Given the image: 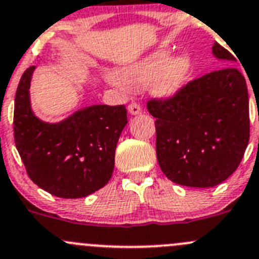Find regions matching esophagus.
Listing matches in <instances>:
<instances>
[{
	"label": "esophagus",
	"instance_id": "esophagus-1",
	"mask_svg": "<svg viewBox=\"0 0 259 259\" xmlns=\"http://www.w3.org/2000/svg\"><path fill=\"white\" fill-rule=\"evenodd\" d=\"M127 110H129V113L132 114V115H138V114H141V111H143L138 103H132V104H129Z\"/></svg>",
	"mask_w": 259,
	"mask_h": 259
}]
</instances>
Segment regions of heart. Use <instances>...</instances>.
Returning a JSON list of instances; mask_svg holds the SVG:
<instances>
[{"mask_svg": "<svg viewBox=\"0 0 259 259\" xmlns=\"http://www.w3.org/2000/svg\"><path fill=\"white\" fill-rule=\"evenodd\" d=\"M191 69L192 58L189 53H180L170 58V52L162 50L119 68L116 75L107 73L105 80L129 91H140L151 84L155 95L172 99L185 88Z\"/></svg>", "mask_w": 259, "mask_h": 259, "instance_id": "b5f03b06", "label": "heart"}]
</instances>
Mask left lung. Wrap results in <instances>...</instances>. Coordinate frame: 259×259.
I'll list each match as a JSON object with an SVG mask.
<instances>
[{
    "label": "left lung",
    "mask_w": 259,
    "mask_h": 259,
    "mask_svg": "<svg viewBox=\"0 0 259 259\" xmlns=\"http://www.w3.org/2000/svg\"><path fill=\"white\" fill-rule=\"evenodd\" d=\"M217 59L236 58L219 43ZM156 127V155L168 180L189 187H213L238 167L249 140L246 79L237 68L190 81L172 99L148 102Z\"/></svg>",
    "instance_id": "obj_1"
}]
</instances>
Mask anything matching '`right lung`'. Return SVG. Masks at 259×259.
<instances>
[{"instance_id":"obj_1","label":"right lung","mask_w":259,"mask_h":259,"mask_svg":"<svg viewBox=\"0 0 259 259\" xmlns=\"http://www.w3.org/2000/svg\"><path fill=\"white\" fill-rule=\"evenodd\" d=\"M36 67L22 75L15 99L16 148L29 179L62 198H80L110 180L115 149L125 125V105H91L58 122L40 120L31 107L29 87Z\"/></svg>"}]
</instances>
